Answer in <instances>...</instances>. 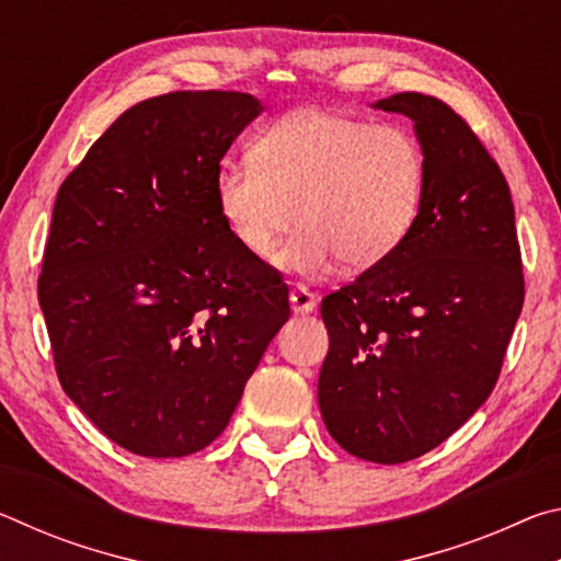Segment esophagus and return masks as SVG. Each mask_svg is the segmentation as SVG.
Listing matches in <instances>:
<instances>
[{"label": "esophagus", "mask_w": 561, "mask_h": 561, "mask_svg": "<svg viewBox=\"0 0 561 561\" xmlns=\"http://www.w3.org/2000/svg\"><path fill=\"white\" fill-rule=\"evenodd\" d=\"M289 301H291V311L294 314H311L317 309V299L307 287H297L289 291Z\"/></svg>", "instance_id": "34e87169"}]
</instances>
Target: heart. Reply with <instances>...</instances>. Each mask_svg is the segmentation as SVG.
I'll return each mask as SVG.
<instances>
[{
  "mask_svg": "<svg viewBox=\"0 0 561 561\" xmlns=\"http://www.w3.org/2000/svg\"><path fill=\"white\" fill-rule=\"evenodd\" d=\"M252 163H222L215 201L252 260L277 254L282 270L324 274L341 260L371 270L405 242L421 215L425 156L405 128L319 108L284 116L254 140Z\"/></svg>",
  "mask_w": 561,
  "mask_h": 561,
  "instance_id": "1",
  "label": "heart"
}]
</instances>
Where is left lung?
Wrapping results in <instances>:
<instances>
[{
  "instance_id": "obj_1",
  "label": "left lung",
  "mask_w": 561,
  "mask_h": 561,
  "mask_svg": "<svg viewBox=\"0 0 561 561\" xmlns=\"http://www.w3.org/2000/svg\"><path fill=\"white\" fill-rule=\"evenodd\" d=\"M374 108L413 121L423 207L391 257L321 301L319 408L346 453L398 465L438 448L488 401L525 277L507 180L468 123L415 91Z\"/></svg>"
}]
</instances>
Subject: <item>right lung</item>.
<instances>
[{"mask_svg":"<svg viewBox=\"0 0 561 561\" xmlns=\"http://www.w3.org/2000/svg\"><path fill=\"white\" fill-rule=\"evenodd\" d=\"M262 103L173 91L111 123L64 180L39 304L66 396L121 448L210 445L289 319L279 272L227 230L215 173Z\"/></svg>","mask_w":561,"mask_h":561,"instance_id":"1","label":"right lung"}]
</instances>
